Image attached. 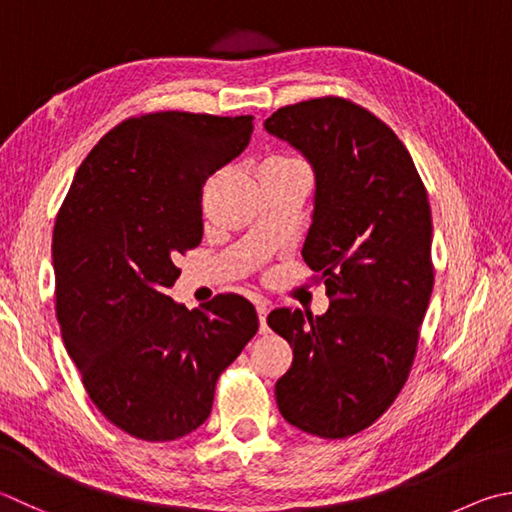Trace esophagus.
I'll list each match as a JSON object with an SVG mask.
<instances>
[{
    "label": "esophagus",
    "instance_id": "obj_1",
    "mask_svg": "<svg viewBox=\"0 0 512 512\" xmlns=\"http://www.w3.org/2000/svg\"><path fill=\"white\" fill-rule=\"evenodd\" d=\"M255 309L259 315V331H266V315H268V302L266 300H257L255 302Z\"/></svg>",
    "mask_w": 512,
    "mask_h": 512
}]
</instances>
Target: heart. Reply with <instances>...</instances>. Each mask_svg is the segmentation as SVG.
<instances>
[{
  "label": "heart",
  "instance_id": "b5f03b06",
  "mask_svg": "<svg viewBox=\"0 0 512 512\" xmlns=\"http://www.w3.org/2000/svg\"><path fill=\"white\" fill-rule=\"evenodd\" d=\"M284 163H295V161H286V159H273V161H268L266 165H284Z\"/></svg>",
  "mask_w": 512,
  "mask_h": 512
}]
</instances>
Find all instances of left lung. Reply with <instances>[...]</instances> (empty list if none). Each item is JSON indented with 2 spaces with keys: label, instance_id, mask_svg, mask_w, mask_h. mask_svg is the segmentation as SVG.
Instances as JSON below:
<instances>
[{
  "label": "left lung",
  "instance_id": "left-lung-1",
  "mask_svg": "<svg viewBox=\"0 0 512 512\" xmlns=\"http://www.w3.org/2000/svg\"><path fill=\"white\" fill-rule=\"evenodd\" d=\"M264 127L313 170L302 257L331 300L315 318L268 313L293 349L277 407L302 432L345 439L383 416L410 376L434 284L430 203L405 145L351 100L297 102Z\"/></svg>",
  "mask_w": 512,
  "mask_h": 512
}]
</instances>
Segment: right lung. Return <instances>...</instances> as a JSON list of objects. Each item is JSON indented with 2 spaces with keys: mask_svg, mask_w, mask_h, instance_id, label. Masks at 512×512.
Here are the masks:
<instances>
[{
  "mask_svg": "<svg viewBox=\"0 0 512 512\" xmlns=\"http://www.w3.org/2000/svg\"><path fill=\"white\" fill-rule=\"evenodd\" d=\"M253 116L159 111L111 129L78 167L53 228L55 311L109 423L174 441L206 423L221 371L255 336L235 293L188 311L167 295L203 237L201 190L246 150Z\"/></svg>",
  "mask_w": 512,
  "mask_h": 512,
  "instance_id": "1",
  "label": "right lung"
}]
</instances>
